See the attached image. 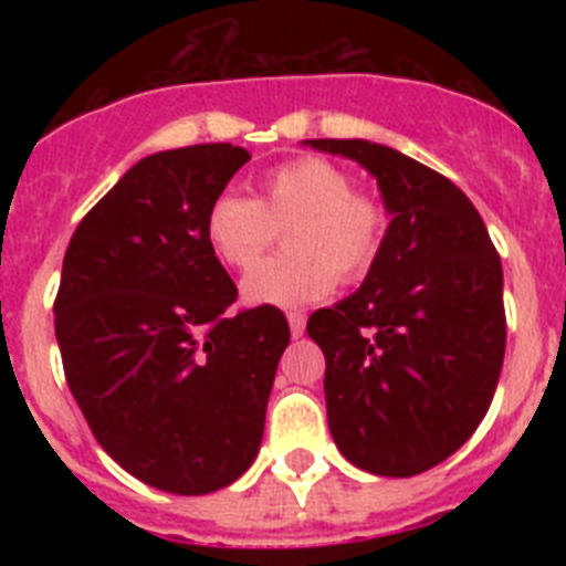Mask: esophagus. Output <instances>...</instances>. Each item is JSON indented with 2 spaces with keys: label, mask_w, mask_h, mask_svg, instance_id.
I'll return each mask as SVG.
<instances>
[{
  "label": "esophagus",
  "mask_w": 566,
  "mask_h": 566,
  "mask_svg": "<svg viewBox=\"0 0 566 566\" xmlns=\"http://www.w3.org/2000/svg\"><path fill=\"white\" fill-rule=\"evenodd\" d=\"M289 328H292V337H303L306 332V314L303 312H289Z\"/></svg>",
  "instance_id": "obj_1"
}]
</instances>
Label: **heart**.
Returning <instances> with one entry per match:
<instances>
[{"instance_id": "heart-1", "label": "heart", "mask_w": 566, "mask_h": 566, "mask_svg": "<svg viewBox=\"0 0 566 566\" xmlns=\"http://www.w3.org/2000/svg\"><path fill=\"white\" fill-rule=\"evenodd\" d=\"M289 226L290 254L243 277L252 306L297 308L317 303L343 283L363 280L382 252L388 212L368 192L352 189L337 164L303 155L260 178L258 201L223 192L207 212V243L223 266L247 272Z\"/></svg>"}]
</instances>
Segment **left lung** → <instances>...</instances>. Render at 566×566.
<instances>
[{"instance_id":"obj_1","label":"left lung","mask_w":566,"mask_h":566,"mask_svg":"<svg viewBox=\"0 0 566 566\" xmlns=\"http://www.w3.org/2000/svg\"><path fill=\"white\" fill-rule=\"evenodd\" d=\"M306 147L377 178L391 214L363 286L308 317L326 354L328 428L377 476H417L457 453L490 408L504 363L502 260L482 214L444 175L363 138Z\"/></svg>"}]
</instances>
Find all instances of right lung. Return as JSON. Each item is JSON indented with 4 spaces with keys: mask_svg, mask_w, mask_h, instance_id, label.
Here are the masks:
<instances>
[{
    "mask_svg": "<svg viewBox=\"0 0 566 566\" xmlns=\"http://www.w3.org/2000/svg\"><path fill=\"white\" fill-rule=\"evenodd\" d=\"M249 153L195 144L142 158L70 238L56 294L64 377L104 451L178 496L252 468L286 314H232V277L207 243V212Z\"/></svg>",
    "mask_w": 566,
    "mask_h": 566,
    "instance_id": "obj_1",
    "label": "right lung"
}]
</instances>
